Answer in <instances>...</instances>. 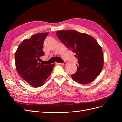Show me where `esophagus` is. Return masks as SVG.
<instances>
[{
  "mask_svg": "<svg viewBox=\"0 0 122 122\" xmlns=\"http://www.w3.org/2000/svg\"><path fill=\"white\" fill-rule=\"evenodd\" d=\"M59 64L61 65H65L67 64V62L66 61H65L63 63H59Z\"/></svg>",
  "mask_w": 122,
  "mask_h": 122,
  "instance_id": "1",
  "label": "esophagus"
}]
</instances>
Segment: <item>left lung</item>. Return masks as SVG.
<instances>
[{"mask_svg": "<svg viewBox=\"0 0 122 122\" xmlns=\"http://www.w3.org/2000/svg\"><path fill=\"white\" fill-rule=\"evenodd\" d=\"M56 34L78 59L77 71L71 75L73 80L82 85L94 81L101 72L104 63L102 50L95 39L76 30L58 31Z\"/></svg>", "mask_w": 122, "mask_h": 122, "instance_id": "left-lung-1", "label": "left lung"}]
</instances>
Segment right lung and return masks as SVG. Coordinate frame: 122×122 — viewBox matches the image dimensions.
I'll use <instances>...</instances> for the list:
<instances>
[{"label":"right lung","instance_id":"obj_1","mask_svg":"<svg viewBox=\"0 0 122 122\" xmlns=\"http://www.w3.org/2000/svg\"><path fill=\"white\" fill-rule=\"evenodd\" d=\"M48 34L37 33L23 41L15 53L17 72L34 88L41 87L45 84L55 66L54 64L45 65L40 62V57L45 55L42 51L43 44Z\"/></svg>","mask_w":122,"mask_h":122}]
</instances>
